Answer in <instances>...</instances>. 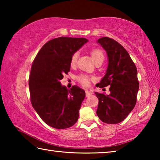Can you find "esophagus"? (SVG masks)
<instances>
[{"mask_svg": "<svg viewBox=\"0 0 160 160\" xmlns=\"http://www.w3.org/2000/svg\"><path fill=\"white\" fill-rule=\"evenodd\" d=\"M92 94V92H90V91H88V90H85V94H86V97H89V96H90Z\"/></svg>", "mask_w": 160, "mask_h": 160, "instance_id": "1", "label": "esophagus"}]
</instances>
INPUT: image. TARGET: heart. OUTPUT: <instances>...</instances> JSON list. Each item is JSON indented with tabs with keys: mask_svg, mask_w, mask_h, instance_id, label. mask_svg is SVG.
I'll use <instances>...</instances> for the list:
<instances>
[{
	"mask_svg": "<svg viewBox=\"0 0 160 160\" xmlns=\"http://www.w3.org/2000/svg\"><path fill=\"white\" fill-rule=\"evenodd\" d=\"M92 58H93V60L97 62L98 61H104V53L103 51L100 49V48H94V49L91 50L90 51ZM78 57V52H75L72 54L70 58V65L71 66H75L77 63ZM78 80L81 85L84 86H88L90 85V80H93V78L90 76V75H85V74H80L78 76Z\"/></svg>",
	"mask_w": 160,
	"mask_h": 160,
	"instance_id": "obj_1",
	"label": "heart"
}]
</instances>
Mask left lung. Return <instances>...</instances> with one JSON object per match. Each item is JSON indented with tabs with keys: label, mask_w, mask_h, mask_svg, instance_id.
<instances>
[{
	"label": "left lung",
	"mask_w": 160,
	"mask_h": 160,
	"mask_svg": "<svg viewBox=\"0 0 160 160\" xmlns=\"http://www.w3.org/2000/svg\"><path fill=\"white\" fill-rule=\"evenodd\" d=\"M97 42L107 51L109 63L104 77L96 86H110V94L95 92L99 99L97 114L104 123H118L136 104L139 89L137 68L128 51L114 39L102 37Z\"/></svg>",
	"instance_id": "8db88e82"
}]
</instances>
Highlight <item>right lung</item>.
I'll return each mask as SVG.
<instances>
[{
	"label": "right lung",
	"instance_id": "obj_1",
	"mask_svg": "<svg viewBox=\"0 0 160 160\" xmlns=\"http://www.w3.org/2000/svg\"><path fill=\"white\" fill-rule=\"evenodd\" d=\"M88 42L85 38L61 37L43 46L32 63L29 78L30 101L43 121L53 128L71 127L79 117L85 92L77 85H61L70 69L72 54Z\"/></svg>",
	"mask_w": 160,
	"mask_h": 160
}]
</instances>
